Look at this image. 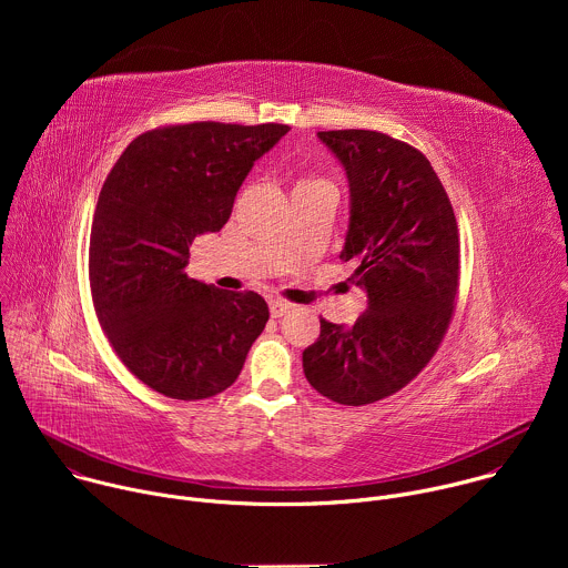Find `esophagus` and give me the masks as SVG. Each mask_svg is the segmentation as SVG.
<instances>
[{
    "instance_id": "obj_1",
    "label": "esophagus",
    "mask_w": 568,
    "mask_h": 568,
    "mask_svg": "<svg viewBox=\"0 0 568 568\" xmlns=\"http://www.w3.org/2000/svg\"><path fill=\"white\" fill-rule=\"evenodd\" d=\"M287 310H292V303H287V301H283V298H272V301H270V312H272L274 318L283 316Z\"/></svg>"
}]
</instances>
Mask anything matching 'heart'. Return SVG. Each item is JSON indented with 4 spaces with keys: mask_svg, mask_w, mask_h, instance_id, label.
<instances>
[{
    "mask_svg": "<svg viewBox=\"0 0 568 568\" xmlns=\"http://www.w3.org/2000/svg\"><path fill=\"white\" fill-rule=\"evenodd\" d=\"M333 189V184L328 182V180H323V178H314V175H307V178H301L298 182H296V189ZM294 189V191H296Z\"/></svg>",
    "mask_w": 568,
    "mask_h": 568,
    "instance_id": "b5f03b06",
    "label": "heart"
}]
</instances>
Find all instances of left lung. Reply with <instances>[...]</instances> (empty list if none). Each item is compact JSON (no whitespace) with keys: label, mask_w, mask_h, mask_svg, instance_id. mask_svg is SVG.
<instances>
[{"label":"left lung","mask_w":568,"mask_h":568,"mask_svg":"<svg viewBox=\"0 0 568 568\" xmlns=\"http://www.w3.org/2000/svg\"><path fill=\"white\" fill-rule=\"evenodd\" d=\"M342 161L351 224L339 254L368 307L351 328L321 318L303 351L312 388L348 407L407 386L436 355L454 314L460 274L458 224L429 159L375 130L316 134Z\"/></svg>","instance_id":"left-lung-1"}]
</instances>
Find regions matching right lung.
Wrapping results in <instances>:
<instances>
[{"instance_id": "add662e5", "label": "right lung", "mask_w": 568, "mask_h": 568, "mask_svg": "<svg viewBox=\"0 0 568 568\" xmlns=\"http://www.w3.org/2000/svg\"><path fill=\"white\" fill-rule=\"evenodd\" d=\"M283 123L197 121L139 134L110 171L90 235V287L114 353L152 390L204 399L229 388L265 331L256 292L189 278V250L220 231Z\"/></svg>"}]
</instances>
